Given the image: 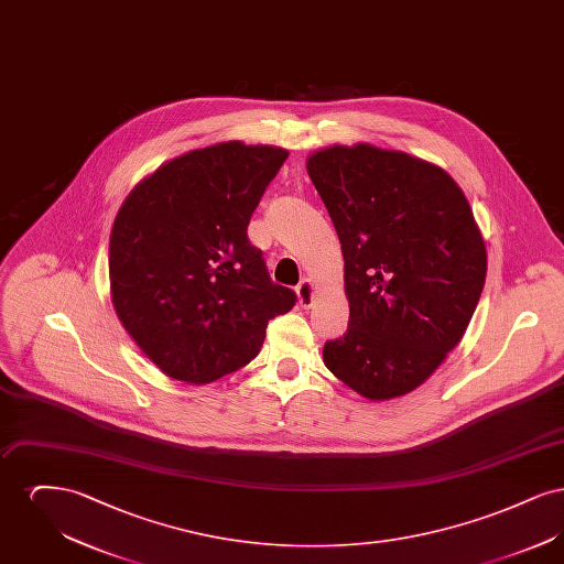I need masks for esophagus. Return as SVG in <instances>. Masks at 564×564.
<instances>
[{"label": "esophagus", "mask_w": 564, "mask_h": 564, "mask_svg": "<svg viewBox=\"0 0 564 564\" xmlns=\"http://www.w3.org/2000/svg\"><path fill=\"white\" fill-rule=\"evenodd\" d=\"M295 292H297L300 306H304V308L313 306V302H315V285H313V281H311V279H302V281H300V285L295 288Z\"/></svg>", "instance_id": "obj_1"}]
</instances>
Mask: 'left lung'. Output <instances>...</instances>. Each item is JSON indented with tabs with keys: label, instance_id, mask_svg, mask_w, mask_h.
<instances>
[{
	"label": "left lung",
	"instance_id": "8db88e82",
	"mask_svg": "<svg viewBox=\"0 0 564 564\" xmlns=\"http://www.w3.org/2000/svg\"><path fill=\"white\" fill-rule=\"evenodd\" d=\"M306 171L345 256L349 329L327 370L368 400L430 378L463 338L486 279L471 207L440 166L368 143L315 152Z\"/></svg>",
	"mask_w": 564,
	"mask_h": 564
}]
</instances>
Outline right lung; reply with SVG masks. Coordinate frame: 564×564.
I'll list each match as a JSON object with an SVG mask.
<instances>
[{
    "mask_svg": "<svg viewBox=\"0 0 564 564\" xmlns=\"http://www.w3.org/2000/svg\"><path fill=\"white\" fill-rule=\"evenodd\" d=\"M288 150L241 141L192 150L129 194L109 237L118 319L166 376L192 384L237 372L267 325L294 308L247 226Z\"/></svg>",
    "mask_w": 564,
    "mask_h": 564,
    "instance_id": "1",
    "label": "right lung"
}]
</instances>
